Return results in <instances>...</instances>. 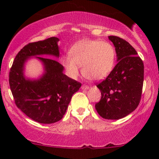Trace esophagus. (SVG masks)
<instances>
[{"instance_id": "esophagus-1", "label": "esophagus", "mask_w": 159, "mask_h": 159, "mask_svg": "<svg viewBox=\"0 0 159 159\" xmlns=\"http://www.w3.org/2000/svg\"><path fill=\"white\" fill-rule=\"evenodd\" d=\"M81 89H82V90H88V89H89V86L83 84V85L81 86Z\"/></svg>"}]
</instances>
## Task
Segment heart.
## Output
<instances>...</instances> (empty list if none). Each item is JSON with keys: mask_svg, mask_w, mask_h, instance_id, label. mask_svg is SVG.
<instances>
[{"mask_svg": "<svg viewBox=\"0 0 159 159\" xmlns=\"http://www.w3.org/2000/svg\"><path fill=\"white\" fill-rule=\"evenodd\" d=\"M115 61L116 51L109 42L83 39L72 46L69 55L63 57L62 63L70 78H77L82 66L86 78L99 81L110 75Z\"/></svg>", "mask_w": 159, "mask_h": 159, "instance_id": "obj_1", "label": "heart"}]
</instances>
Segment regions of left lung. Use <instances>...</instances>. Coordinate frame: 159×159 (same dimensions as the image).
<instances>
[{
    "label": "left lung",
    "instance_id": "1",
    "mask_svg": "<svg viewBox=\"0 0 159 159\" xmlns=\"http://www.w3.org/2000/svg\"><path fill=\"white\" fill-rule=\"evenodd\" d=\"M115 47L117 63L112 72L97 87L102 97L95 107L107 120H119L134 111L140 103L143 84L142 60L128 42L109 36Z\"/></svg>",
    "mask_w": 159,
    "mask_h": 159
}]
</instances>
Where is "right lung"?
Here are the masks:
<instances>
[{
  "label": "right lung",
  "mask_w": 159,
  "mask_h": 159,
  "mask_svg": "<svg viewBox=\"0 0 159 159\" xmlns=\"http://www.w3.org/2000/svg\"><path fill=\"white\" fill-rule=\"evenodd\" d=\"M59 39H48L29 43L16 55L10 72V90L15 103L24 114L39 123L51 124L63 118L72 95L81 84L63 74V66L55 60L59 57ZM36 56L43 63L44 73L38 80H30L23 75L28 58Z\"/></svg>",
  "instance_id": "obj_1"
}]
</instances>
